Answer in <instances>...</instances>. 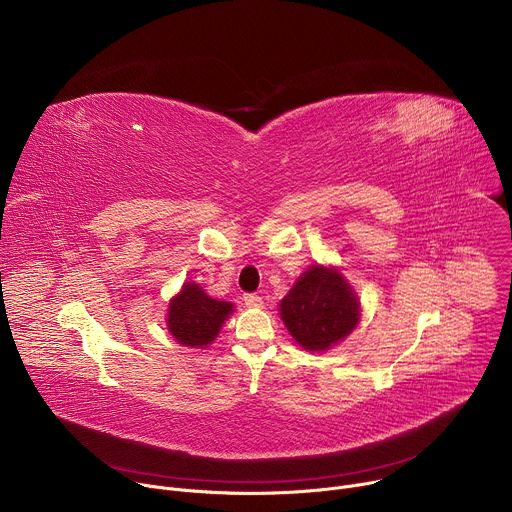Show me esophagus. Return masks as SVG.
<instances>
[{
	"label": "esophagus",
	"mask_w": 512,
	"mask_h": 512,
	"mask_svg": "<svg viewBox=\"0 0 512 512\" xmlns=\"http://www.w3.org/2000/svg\"><path fill=\"white\" fill-rule=\"evenodd\" d=\"M243 302H245L247 308H261V306H263V300H261V296H257V294H245V296H243Z\"/></svg>",
	"instance_id": "1"
}]
</instances>
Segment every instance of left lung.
I'll use <instances>...</instances> for the list:
<instances>
[{
  "mask_svg": "<svg viewBox=\"0 0 512 512\" xmlns=\"http://www.w3.org/2000/svg\"><path fill=\"white\" fill-rule=\"evenodd\" d=\"M279 312L300 346L326 350L354 330L360 306L336 269L314 265L281 300Z\"/></svg>",
  "mask_w": 512,
  "mask_h": 512,
  "instance_id": "8db88e82",
  "label": "left lung"
}]
</instances>
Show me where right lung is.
I'll return each instance as SVG.
<instances>
[{
  "instance_id": "right-lung-1",
  "label": "right lung",
  "mask_w": 512,
  "mask_h": 512,
  "mask_svg": "<svg viewBox=\"0 0 512 512\" xmlns=\"http://www.w3.org/2000/svg\"><path fill=\"white\" fill-rule=\"evenodd\" d=\"M233 312V304L218 302L204 294L196 283H186L180 294L168 308V330L186 346L210 344L221 330L227 316Z\"/></svg>"
}]
</instances>
